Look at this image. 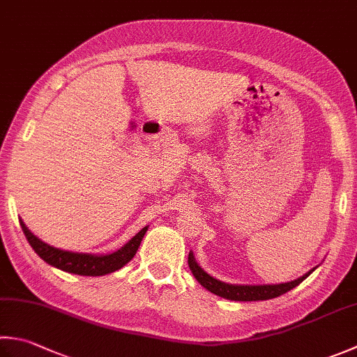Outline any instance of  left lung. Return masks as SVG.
<instances>
[{
  "instance_id": "1",
  "label": "left lung",
  "mask_w": 357,
  "mask_h": 357,
  "mask_svg": "<svg viewBox=\"0 0 357 357\" xmlns=\"http://www.w3.org/2000/svg\"><path fill=\"white\" fill-rule=\"evenodd\" d=\"M188 266H190V271L193 272V275L199 284L204 286L207 291L213 292V294L225 297L229 300H236V302H257V300H269V298H275L278 296L284 294V292L291 291L292 288H296L297 284L302 283L306 277H308L312 271H310L308 274H305L303 277L297 278L294 282H288V283H280V284H258V286H244V284H229L225 282L216 280V278L211 277L207 272L202 271L198 263L195 261V257L190 252L188 254Z\"/></svg>"
}]
</instances>
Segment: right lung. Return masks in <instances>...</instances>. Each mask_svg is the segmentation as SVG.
<instances>
[{
    "instance_id": "add662e5",
    "label": "right lung",
    "mask_w": 357,
    "mask_h": 357,
    "mask_svg": "<svg viewBox=\"0 0 357 357\" xmlns=\"http://www.w3.org/2000/svg\"><path fill=\"white\" fill-rule=\"evenodd\" d=\"M23 234L26 235L27 241L35 250V254H38L41 260H45L47 264H51L54 268H59L61 271L71 272V274L77 275H105L109 272H114L125 266L132 257L136 255L141 241L149 226L144 227L141 232L136 234L132 238L125 244L122 249H119L117 252H113L109 255H91V254H77V252H68V250H61L57 248L49 246V244L43 243L40 238H37L29 229L24 226L23 221H20Z\"/></svg>"
}]
</instances>
